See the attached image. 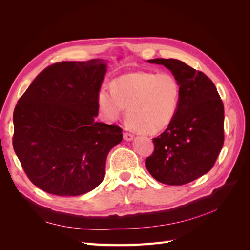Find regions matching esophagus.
Wrapping results in <instances>:
<instances>
[{"label":"esophagus","mask_w":250,"mask_h":250,"mask_svg":"<svg viewBox=\"0 0 250 250\" xmlns=\"http://www.w3.org/2000/svg\"><path fill=\"white\" fill-rule=\"evenodd\" d=\"M133 137H134V135L130 132H124L123 133V138H124L125 141H131L133 139Z\"/></svg>","instance_id":"obj_1"}]
</instances>
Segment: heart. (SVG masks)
Segmentation results:
<instances>
[{
  "label": "heart",
  "instance_id": "b5f03b06",
  "mask_svg": "<svg viewBox=\"0 0 250 250\" xmlns=\"http://www.w3.org/2000/svg\"><path fill=\"white\" fill-rule=\"evenodd\" d=\"M180 100V84L170 73L133 72L102 87L98 105L109 121L118 120L125 107L129 124L146 133L167 128L175 117Z\"/></svg>",
  "mask_w": 250,
  "mask_h": 250
}]
</instances>
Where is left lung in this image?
Wrapping results in <instances>:
<instances>
[{"label": "left lung", "instance_id": "8db88e82", "mask_svg": "<svg viewBox=\"0 0 250 250\" xmlns=\"http://www.w3.org/2000/svg\"><path fill=\"white\" fill-rule=\"evenodd\" d=\"M180 84L178 109L171 124L153 139L154 151L146 158L149 173L165 185L183 186L208 173L224 143V106L206 74L177 59L155 58Z\"/></svg>", "mask_w": 250, "mask_h": 250}]
</instances>
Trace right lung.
Returning a JSON list of instances; mask_svg holds the SVG:
<instances>
[{
	"instance_id": "right-lung-1",
	"label": "right lung",
	"mask_w": 250,
	"mask_h": 250,
	"mask_svg": "<svg viewBox=\"0 0 250 250\" xmlns=\"http://www.w3.org/2000/svg\"><path fill=\"white\" fill-rule=\"evenodd\" d=\"M106 60L49 65L30 84L13 112V149L31 183L57 196L94 190L105 175L122 128L95 121Z\"/></svg>"
}]
</instances>
